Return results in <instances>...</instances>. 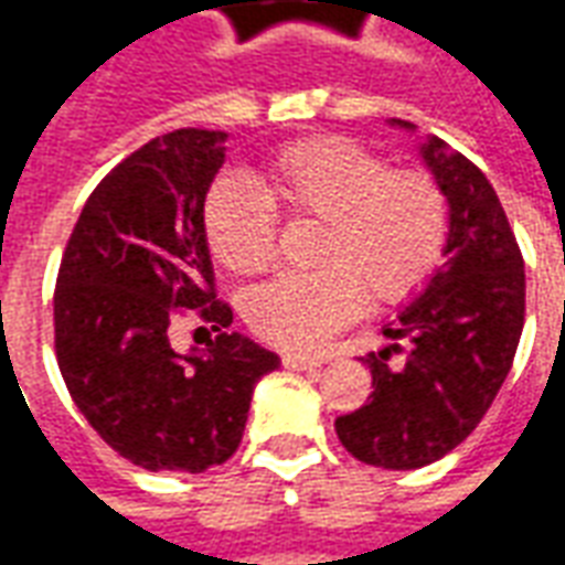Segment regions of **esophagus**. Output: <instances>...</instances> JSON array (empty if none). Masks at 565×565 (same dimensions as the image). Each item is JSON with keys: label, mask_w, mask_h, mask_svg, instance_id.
<instances>
[{"label": "esophagus", "mask_w": 565, "mask_h": 565, "mask_svg": "<svg viewBox=\"0 0 565 565\" xmlns=\"http://www.w3.org/2000/svg\"><path fill=\"white\" fill-rule=\"evenodd\" d=\"M281 366L294 369V372H311V369L323 366V360H315V356H299V354H284Z\"/></svg>", "instance_id": "obj_1"}]
</instances>
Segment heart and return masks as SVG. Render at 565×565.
Returning <instances> with one entry per match:
<instances>
[{"mask_svg":"<svg viewBox=\"0 0 565 565\" xmlns=\"http://www.w3.org/2000/svg\"><path fill=\"white\" fill-rule=\"evenodd\" d=\"M263 193L238 178L214 181L202 202V230L214 259L238 275L275 259L278 223L320 221L311 263L247 296L245 318L259 339L284 351H318L375 306L415 296L448 242V196L426 169H391L379 150L348 136H311L263 162Z\"/></svg>","mask_w":565,"mask_h":565,"instance_id":"heart-1","label":"heart"}]
</instances>
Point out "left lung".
<instances>
[{
  "instance_id": "8db88e82",
  "label": "left lung",
  "mask_w": 565,
  "mask_h": 565,
  "mask_svg": "<svg viewBox=\"0 0 565 565\" xmlns=\"http://www.w3.org/2000/svg\"><path fill=\"white\" fill-rule=\"evenodd\" d=\"M420 150L450 202L448 263L384 327L391 348L366 356L369 403L335 420L344 448L384 469H420L457 448L497 399L523 330V257L497 190L441 139Z\"/></svg>"
}]
</instances>
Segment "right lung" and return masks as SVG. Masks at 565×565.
Returning <instances> with one entry per match:
<instances>
[{"instance_id": "add662e5", "label": "right lung", "mask_w": 565, "mask_h": 565, "mask_svg": "<svg viewBox=\"0 0 565 565\" xmlns=\"http://www.w3.org/2000/svg\"><path fill=\"white\" fill-rule=\"evenodd\" d=\"M223 132L174 129L96 184L63 250L54 351L78 412L108 448L148 472H205L235 454L254 384L278 356L230 332L202 202ZM174 313L215 330L202 358L168 342Z\"/></svg>"}]
</instances>
